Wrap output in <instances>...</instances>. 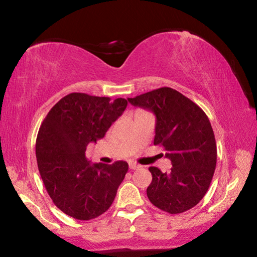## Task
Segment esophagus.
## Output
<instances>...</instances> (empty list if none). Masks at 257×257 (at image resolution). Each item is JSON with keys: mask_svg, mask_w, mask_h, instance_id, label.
Masks as SVG:
<instances>
[{"mask_svg": "<svg viewBox=\"0 0 257 257\" xmlns=\"http://www.w3.org/2000/svg\"><path fill=\"white\" fill-rule=\"evenodd\" d=\"M129 168H130V170H137V169L139 168V165L135 162H129Z\"/></svg>", "mask_w": 257, "mask_h": 257, "instance_id": "34e87169", "label": "esophagus"}]
</instances>
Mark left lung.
<instances>
[{"instance_id": "left-lung-1", "label": "left lung", "mask_w": 257, "mask_h": 257, "mask_svg": "<svg viewBox=\"0 0 257 257\" xmlns=\"http://www.w3.org/2000/svg\"><path fill=\"white\" fill-rule=\"evenodd\" d=\"M135 106L156 115L154 145L162 146L171 160L169 172L150 167L147 197L160 210L178 214L193 208L205 196L216 165L212 125L201 107L170 87L128 98Z\"/></svg>"}]
</instances>
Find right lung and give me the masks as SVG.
I'll list each match as a JSON object with an SVG mask.
<instances>
[{
  "instance_id": "obj_1",
  "label": "right lung",
  "mask_w": 257,
  "mask_h": 257,
  "mask_svg": "<svg viewBox=\"0 0 257 257\" xmlns=\"http://www.w3.org/2000/svg\"><path fill=\"white\" fill-rule=\"evenodd\" d=\"M127 99L71 93L47 113L38 130V170L52 201L67 215L92 220L112 205L128 163L90 164L89 143L105 136L127 107Z\"/></svg>"
}]
</instances>
